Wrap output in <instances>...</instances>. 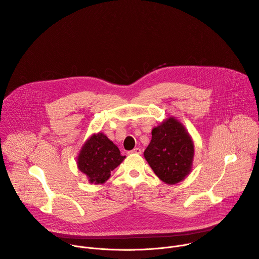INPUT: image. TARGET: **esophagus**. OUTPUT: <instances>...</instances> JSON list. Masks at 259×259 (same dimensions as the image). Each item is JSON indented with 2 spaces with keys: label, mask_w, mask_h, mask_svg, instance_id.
<instances>
[{
  "label": "esophagus",
  "mask_w": 259,
  "mask_h": 259,
  "mask_svg": "<svg viewBox=\"0 0 259 259\" xmlns=\"http://www.w3.org/2000/svg\"><path fill=\"white\" fill-rule=\"evenodd\" d=\"M130 153H131V154H137V155H140V154H141V150L139 149V147H135V149H134V150H132Z\"/></svg>",
  "instance_id": "esophagus-1"
}]
</instances>
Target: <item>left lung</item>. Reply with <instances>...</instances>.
Here are the masks:
<instances>
[{"label": "left lung", "mask_w": 259, "mask_h": 259, "mask_svg": "<svg viewBox=\"0 0 259 259\" xmlns=\"http://www.w3.org/2000/svg\"><path fill=\"white\" fill-rule=\"evenodd\" d=\"M194 153V142L187 129L169 117L152 130V140L143 155L162 181L175 184L192 171Z\"/></svg>", "instance_id": "8db88e82"}]
</instances>
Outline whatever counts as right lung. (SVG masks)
Returning <instances> with one entry per match:
<instances>
[{"label":"right lung","mask_w":259,"mask_h":259,"mask_svg":"<svg viewBox=\"0 0 259 259\" xmlns=\"http://www.w3.org/2000/svg\"><path fill=\"white\" fill-rule=\"evenodd\" d=\"M118 146L103 133L91 135L78 156V168L91 183H104L125 159Z\"/></svg>","instance_id":"right-lung-1"}]
</instances>
